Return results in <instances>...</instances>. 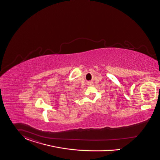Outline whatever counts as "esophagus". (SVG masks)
Segmentation results:
<instances>
[{
  "label": "esophagus",
  "instance_id": "obj_1",
  "mask_svg": "<svg viewBox=\"0 0 160 160\" xmlns=\"http://www.w3.org/2000/svg\"><path fill=\"white\" fill-rule=\"evenodd\" d=\"M88 84L89 85H91L92 84V82H88Z\"/></svg>",
  "mask_w": 160,
  "mask_h": 160
}]
</instances>
